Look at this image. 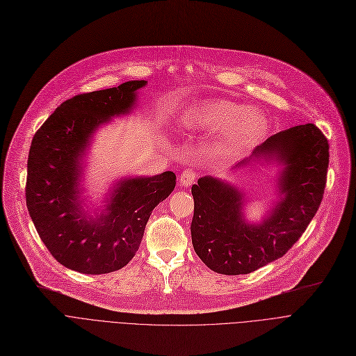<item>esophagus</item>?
<instances>
[{
    "label": "esophagus",
    "instance_id": "obj_1",
    "mask_svg": "<svg viewBox=\"0 0 356 356\" xmlns=\"http://www.w3.org/2000/svg\"><path fill=\"white\" fill-rule=\"evenodd\" d=\"M196 177H197V175L193 168H186V170L181 172L179 181L181 186H184V188H188V186H191L196 180Z\"/></svg>",
    "mask_w": 356,
    "mask_h": 356
}]
</instances>
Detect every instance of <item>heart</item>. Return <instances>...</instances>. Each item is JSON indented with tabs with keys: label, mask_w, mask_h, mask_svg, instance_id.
<instances>
[{
	"label": "heart",
	"mask_w": 356,
	"mask_h": 356,
	"mask_svg": "<svg viewBox=\"0 0 356 356\" xmlns=\"http://www.w3.org/2000/svg\"><path fill=\"white\" fill-rule=\"evenodd\" d=\"M186 124L218 131L222 134L223 152L236 156L251 148L267 128V120L257 109H245L231 101H209L195 108L186 117Z\"/></svg>",
	"instance_id": "obj_1"
}]
</instances>
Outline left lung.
I'll return each instance as SVG.
<instances>
[{"label": "left lung", "mask_w": 356, "mask_h": 356, "mask_svg": "<svg viewBox=\"0 0 356 356\" xmlns=\"http://www.w3.org/2000/svg\"><path fill=\"white\" fill-rule=\"evenodd\" d=\"M275 157L284 163L273 213L250 225L242 219V193L225 181L200 177L192 186L193 248L219 274H248L283 257L303 235L323 199L329 143L314 124L296 125L258 145L251 159ZM244 160L236 167L245 165Z\"/></svg>", "instance_id": "obj_1"}]
</instances>
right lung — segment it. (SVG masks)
Segmentation results:
<instances>
[{"instance_id": "1", "label": "right lung", "mask_w": 356, "mask_h": 356, "mask_svg": "<svg viewBox=\"0 0 356 356\" xmlns=\"http://www.w3.org/2000/svg\"><path fill=\"white\" fill-rule=\"evenodd\" d=\"M145 81L79 93L56 108L33 137L26 203L43 244L62 266L83 274L121 270L136 255L147 220L176 186V175L125 179L98 218L82 212L78 180L81 159L95 129L127 114Z\"/></svg>"}]
</instances>
